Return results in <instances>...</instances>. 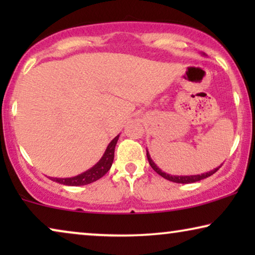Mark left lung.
I'll return each mask as SVG.
<instances>
[{
	"mask_svg": "<svg viewBox=\"0 0 255 255\" xmlns=\"http://www.w3.org/2000/svg\"><path fill=\"white\" fill-rule=\"evenodd\" d=\"M204 55V54H203ZM146 155H147V159H148V162L149 165H151V167L153 169L155 170L156 173L159 174V175H161L162 177H165L166 180H169L172 181V182H175V183H194V182H197V181H201L203 179H207V177L211 176L212 174H215L217 170L221 168V166L216 167V168H214L212 170H210V172H207V173H202V174H196V175H172V174H168V173H165L162 172L161 169L159 168L158 166L155 165V162L153 161L151 155H149V152L146 149Z\"/></svg>",
	"mask_w": 255,
	"mask_h": 255,
	"instance_id": "left-lung-1",
	"label": "left lung"
}]
</instances>
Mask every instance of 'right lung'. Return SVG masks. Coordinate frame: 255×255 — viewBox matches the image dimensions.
I'll use <instances>...</instances> for the list:
<instances>
[{
    "label": "right lung",
    "mask_w": 255,
    "mask_h": 255,
    "mask_svg": "<svg viewBox=\"0 0 255 255\" xmlns=\"http://www.w3.org/2000/svg\"><path fill=\"white\" fill-rule=\"evenodd\" d=\"M118 138H120V134L116 135V137L109 142V145L107 146V149L103 153L102 158H101L92 168L87 169L86 172L79 174V175L76 176L64 177V179H61V177H51V180L60 184H65V186L75 187L85 186V184L95 182V181L101 179L103 175H106L108 170L111 168L115 156V147H116Z\"/></svg>",
    "instance_id": "add662e5"
}]
</instances>
